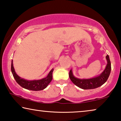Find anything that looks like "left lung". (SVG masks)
I'll return each instance as SVG.
<instances>
[{
	"instance_id": "obj_1",
	"label": "left lung",
	"mask_w": 121,
	"mask_h": 121,
	"mask_svg": "<svg viewBox=\"0 0 121 121\" xmlns=\"http://www.w3.org/2000/svg\"><path fill=\"white\" fill-rule=\"evenodd\" d=\"M106 58L108 61V64L103 72L98 77L88 79H81L76 78L73 75L72 71L69 73V77L73 83L80 88L83 89H92L98 88L104 84L108 80L111 72V66L109 56L107 55Z\"/></svg>"
}]
</instances>
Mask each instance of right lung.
<instances>
[{
  "mask_svg": "<svg viewBox=\"0 0 121 121\" xmlns=\"http://www.w3.org/2000/svg\"><path fill=\"white\" fill-rule=\"evenodd\" d=\"M11 69L12 73L14 77L15 81L16 82L21 86L23 88L26 89L30 90V91H42L47 87L48 84L50 83L52 79V72L54 69H52L50 71L47 77L40 80H37V81H27V80L23 79L22 78H20L17 74L15 72L14 68L13 66V60L11 62Z\"/></svg>",
  "mask_w": 121,
  "mask_h": 121,
  "instance_id": "right-lung-1",
  "label": "right lung"
}]
</instances>
